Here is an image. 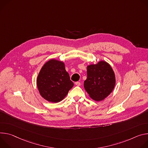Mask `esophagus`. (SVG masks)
I'll list each match as a JSON object with an SVG mask.
<instances>
[{
  "label": "esophagus",
  "mask_w": 148,
  "mask_h": 148,
  "mask_svg": "<svg viewBox=\"0 0 148 148\" xmlns=\"http://www.w3.org/2000/svg\"><path fill=\"white\" fill-rule=\"evenodd\" d=\"M75 85L77 86H80V82H75Z\"/></svg>",
  "instance_id": "esophagus-1"
}]
</instances>
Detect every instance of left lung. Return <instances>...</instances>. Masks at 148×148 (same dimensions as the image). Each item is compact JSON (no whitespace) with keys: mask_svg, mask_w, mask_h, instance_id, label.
Returning a JSON list of instances; mask_svg holds the SVG:
<instances>
[{"mask_svg":"<svg viewBox=\"0 0 148 148\" xmlns=\"http://www.w3.org/2000/svg\"><path fill=\"white\" fill-rule=\"evenodd\" d=\"M115 84V75L106 62L101 60L87 66L84 88L92 99L101 101L105 99L113 90Z\"/></svg>","mask_w":148,"mask_h":148,"instance_id":"8db88e82","label":"left lung"}]
</instances>
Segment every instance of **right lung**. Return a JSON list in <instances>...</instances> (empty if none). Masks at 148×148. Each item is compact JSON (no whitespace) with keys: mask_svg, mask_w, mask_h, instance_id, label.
<instances>
[{"mask_svg":"<svg viewBox=\"0 0 148 148\" xmlns=\"http://www.w3.org/2000/svg\"><path fill=\"white\" fill-rule=\"evenodd\" d=\"M40 95L50 102L62 101L73 86L63 62L52 59L42 68L36 80Z\"/></svg>","mask_w":148,"mask_h":148,"instance_id":"1","label":"right lung"}]
</instances>
